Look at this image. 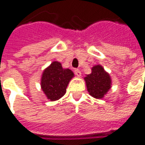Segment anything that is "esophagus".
I'll use <instances>...</instances> for the list:
<instances>
[{"label":"esophagus","instance_id":"esophagus-1","mask_svg":"<svg viewBox=\"0 0 145 145\" xmlns=\"http://www.w3.org/2000/svg\"><path fill=\"white\" fill-rule=\"evenodd\" d=\"M74 72H75V74L77 76H81V72L79 70V69H75Z\"/></svg>","mask_w":145,"mask_h":145}]
</instances>
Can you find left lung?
<instances>
[{"label": "left lung", "instance_id": "8db88e82", "mask_svg": "<svg viewBox=\"0 0 145 145\" xmlns=\"http://www.w3.org/2000/svg\"><path fill=\"white\" fill-rule=\"evenodd\" d=\"M87 89L92 97L103 99L111 88L110 75L100 65L92 67L91 73L84 77Z\"/></svg>", "mask_w": 145, "mask_h": 145}]
</instances>
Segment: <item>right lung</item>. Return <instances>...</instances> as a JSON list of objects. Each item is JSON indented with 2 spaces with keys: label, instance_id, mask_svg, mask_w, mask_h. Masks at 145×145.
I'll use <instances>...</instances> for the list:
<instances>
[{
  "label": "right lung",
  "instance_id": "add662e5",
  "mask_svg": "<svg viewBox=\"0 0 145 145\" xmlns=\"http://www.w3.org/2000/svg\"><path fill=\"white\" fill-rule=\"evenodd\" d=\"M74 73L69 69H63L58 61H53L42 72L41 88L50 101H55L66 92V88Z\"/></svg>",
  "mask_w": 145,
  "mask_h": 145
}]
</instances>
